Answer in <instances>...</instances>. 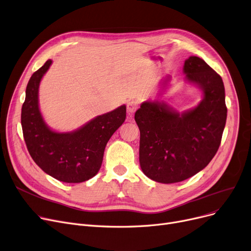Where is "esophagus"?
Returning a JSON list of instances; mask_svg holds the SVG:
<instances>
[{"mask_svg": "<svg viewBox=\"0 0 251 251\" xmlns=\"http://www.w3.org/2000/svg\"><path fill=\"white\" fill-rule=\"evenodd\" d=\"M138 106H139V103L136 100H130L127 103V114L129 116H131L137 110Z\"/></svg>", "mask_w": 251, "mask_h": 251, "instance_id": "1", "label": "esophagus"}]
</instances>
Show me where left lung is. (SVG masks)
Instances as JSON below:
<instances>
[{
  "label": "left lung",
  "instance_id": "8db88e82",
  "mask_svg": "<svg viewBox=\"0 0 251 251\" xmlns=\"http://www.w3.org/2000/svg\"><path fill=\"white\" fill-rule=\"evenodd\" d=\"M183 73L188 82L203 91L197 106L179 114L164 102L146 101L134 116L140 131V168L149 178L162 183L182 181L208 165L226 125L221 75L197 56L184 61Z\"/></svg>",
  "mask_w": 251,
  "mask_h": 251
}]
</instances>
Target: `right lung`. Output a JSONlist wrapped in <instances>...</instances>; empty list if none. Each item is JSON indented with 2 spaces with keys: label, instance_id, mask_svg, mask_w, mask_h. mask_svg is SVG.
Instances as JSON below:
<instances>
[{
  "label": "right lung",
  "instance_id": "obj_1",
  "mask_svg": "<svg viewBox=\"0 0 251 251\" xmlns=\"http://www.w3.org/2000/svg\"><path fill=\"white\" fill-rule=\"evenodd\" d=\"M52 60L32 74L21 108V126L26 148L36 164L57 180L78 183L92 178L100 169L108 139L126 118V106L97 116L75 131L55 132L39 108V86Z\"/></svg>",
  "mask_w": 251,
  "mask_h": 251
}]
</instances>
